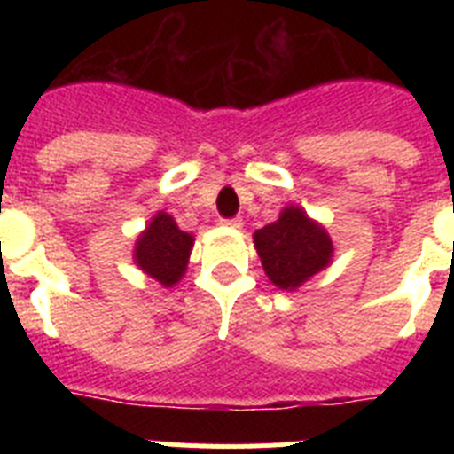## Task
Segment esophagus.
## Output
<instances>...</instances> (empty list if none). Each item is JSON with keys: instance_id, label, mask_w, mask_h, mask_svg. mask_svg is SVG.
<instances>
[{"instance_id": "34e87169", "label": "esophagus", "mask_w": 454, "mask_h": 454, "mask_svg": "<svg viewBox=\"0 0 454 454\" xmlns=\"http://www.w3.org/2000/svg\"><path fill=\"white\" fill-rule=\"evenodd\" d=\"M220 224H224V227H243V220L240 218H220Z\"/></svg>"}]
</instances>
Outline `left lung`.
I'll return each mask as SVG.
<instances>
[{"mask_svg": "<svg viewBox=\"0 0 454 454\" xmlns=\"http://www.w3.org/2000/svg\"><path fill=\"white\" fill-rule=\"evenodd\" d=\"M263 270L279 288H295L323 270L332 259V239L298 207L284 208L279 220L254 234Z\"/></svg>", "mask_w": 454, "mask_h": 454, "instance_id": "8db88e82", "label": "left lung"}]
</instances>
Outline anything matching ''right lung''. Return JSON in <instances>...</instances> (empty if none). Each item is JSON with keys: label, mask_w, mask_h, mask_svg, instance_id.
Listing matches in <instances>:
<instances>
[{"label": "right lung", "mask_w": 454, "mask_h": 454, "mask_svg": "<svg viewBox=\"0 0 454 454\" xmlns=\"http://www.w3.org/2000/svg\"><path fill=\"white\" fill-rule=\"evenodd\" d=\"M192 236L177 227L168 214H156L136 243L134 259L140 270L154 277L163 286H172L182 279L191 256Z\"/></svg>", "instance_id": "add662e5"}]
</instances>
